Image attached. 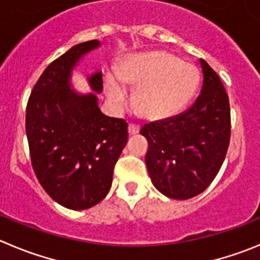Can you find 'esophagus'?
<instances>
[{
  "label": "esophagus",
  "mask_w": 260,
  "mask_h": 260,
  "mask_svg": "<svg viewBox=\"0 0 260 260\" xmlns=\"http://www.w3.org/2000/svg\"><path fill=\"white\" fill-rule=\"evenodd\" d=\"M140 132V127L136 124H129L128 125V133H129L131 136L133 135H137V133Z\"/></svg>",
  "instance_id": "esophagus-1"
}]
</instances>
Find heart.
<instances>
[{"label":"heart","instance_id":"1","mask_svg":"<svg viewBox=\"0 0 260 260\" xmlns=\"http://www.w3.org/2000/svg\"><path fill=\"white\" fill-rule=\"evenodd\" d=\"M116 79L108 78L106 94L113 103L124 101V87L136 89L135 108L144 118L164 120L187 106L198 89L200 75L192 62L182 61L168 51L154 50L131 55L116 70Z\"/></svg>","mask_w":260,"mask_h":260}]
</instances>
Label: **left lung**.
<instances>
[{"instance_id": "left-lung-1", "label": "left lung", "mask_w": 260, "mask_h": 260, "mask_svg": "<svg viewBox=\"0 0 260 260\" xmlns=\"http://www.w3.org/2000/svg\"><path fill=\"white\" fill-rule=\"evenodd\" d=\"M203 87L183 113L145 124L147 172L157 191L187 200L207 190L219 172L231 137L229 94L217 73L200 59Z\"/></svg>"}]
</instances>
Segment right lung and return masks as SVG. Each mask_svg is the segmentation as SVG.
Listing matches in <instances>:
<instances>
[{"label": "right lung", "instance_id": "add662e5", "mask_svg": "<svg viewBox=\"0 0 260 260\" xmlns=\"http://www.w3.org/2000/svg\"><path fill=\"white\" fill-rule=\"evenodd\" d=\"M100 46L97 40L79 43L51 62L26 105L33 171L50 198L72 210L94 207L108 195L128 141L125 120L106 116L99 108L103 72L87 77L89 93L78 92L70 82L79 61Z\"/></svg>", "mask_w": 260, "mask_h": 260}]
</instances>
